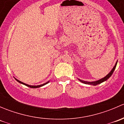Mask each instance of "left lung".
<instances>
[{"label":"left lung","mask_w":124,"mask_h":124,"mask_svg":"<svg viewBox=\"0 0 124 124\" xmlns=\"http://www.w3.org/2000/svg\"><path fill=\"white\" fill-rule=\"evenodd\" d=\"M117 61H116L115 65V66L113 67V68H112V70H111L110 72L109 73H108V74L107 75V76H105V77H103V78H101V79L98 80L94 81V82H87V81L82 80L79 79V78H78V80L80 81V82H82V83H85V84H87V85H95H95H97L100 84V83H102V82H105V81H106L107 79H108V78L110 77V76H112V74H113V72H114V70H115L116 65H117Z\"/></svg>","instance_id":"8db88e82"}]
</instances>
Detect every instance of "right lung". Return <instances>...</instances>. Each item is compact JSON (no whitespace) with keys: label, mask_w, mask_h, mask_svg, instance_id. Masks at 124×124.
Listing matches in <instances>:
<instances>
[{"label":"right lung","mask_w":124,"mask_h":124,"mask_svg":"<svg viewBox=\"0 0 124 124\" xmlns=\"http://www.w3.org/2000/svg\"><path fill=\"white\" fill-rule=\"evenodd\" d=\"M16 80L17 81V82H19L20 83H21V84H23V85H26V86H28V87H31V88H38V87H41V86H43L46 85V84H47V83H49V82H50V81H48V82H46V83H44V84L40 85H37V86H32V85H29L26 84V83H23V82H21V81L18 80L16 79Z\"/></svg>","instance_id":"add662e5"}]
</instances>
